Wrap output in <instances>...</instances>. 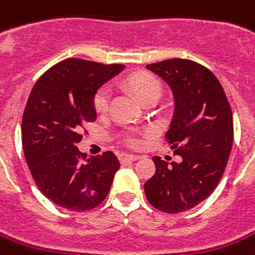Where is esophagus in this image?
<instances>
[{
  "mask_svg": "<svg viewBox=\"0 0 255 255\" xmlns=\"http://www.w3.org/2000/svg\"><path fill=\"white\" fill-rule=\"evenodd\" d=\"M139 155H129V153H120V159L121 163H127V162H135V160H138L139 159Z\"/></svg>",
  "mask_w": 255,
  "mask_h": 255,
  "instance_id": "obj_1",
  "label": "esophagus"
}]
</instances>
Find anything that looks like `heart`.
Instances as JSON below:
<instances>
[{
    "instance_id": "1",
    "label": "heart",
    "mask_w": 255,
    "mask_h": 255,
    "mask_svg": "<svg viewBox=\"0 0 255 255\" xmlns=\"http://www.w3.org/2000/svg\"><path fill=\"white\" fill-rule=\"evenodd\" d=\"M128 85L142 102L150 98L157 99L160 96V92H162L160 82L153 75L146 74V72H139V74L131 75L129 79H128ZM110 98H112V91H110L109 86H103V88L99 89L96 96H95V109H96L98 113H105L107 110ZM127 142L129 145H136V138L129 136Z\"/></svg>"
}]
</instances>
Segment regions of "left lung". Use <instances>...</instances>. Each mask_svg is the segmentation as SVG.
<instances>
[{
	"label": "left lung",
	"mask_w": 255,
	"mask_h": 255,
	"mask_svg": "<svg viewBox=\"0 0 255 255\" xmlns=\"http://www.w3.org/2000/svg\"><path fill=\"white\" fill-rule=\"evenodd\" d=\"M170 86L174 112L166 138L181 162L152 157L156 171L145 183L152 207L178 214L207 200L218 186L233 145V117L218 78L181 58L146 65Z\"/></svg>",
	"instance_id": "1"
}]
</instances>
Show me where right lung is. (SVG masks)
Returning a JSON list of instances; mask_svg holds the SVG:
<instances>
[{
	"mask_svg": "<svg viewBox=\"0 0 255 255\" xmlns=\"http://www.w3.org/2000/svg\"><path fill=\"white\" fill-rule=\"evenodd\" d=\"M126 68L81 58L55 64L34 84L22 119L26 163L37 188L68 211H88L107 197L120 162L113 152L86 157L82 127L96 120L95 95Z\"/></svg>",
	"mask_w": 255,
	"mask_h": 255,
	"instance_id": "right-lung-1",
	"label": "right lung"
}]
</instances>
